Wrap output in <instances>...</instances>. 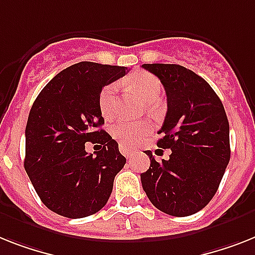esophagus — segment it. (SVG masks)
Returning <instances> with one entry per match:
<instances>
[{
  "label": "esophagus",
  "instance_id": "1",
  "mask_svg": "<svg viewBox=\"0 0 255 255\" xmlns=\"http://www.w3.org/2000/svg\"><path fill=\"white\" fill-rule=\"evenodd\" d=\"M119 148H120V152L123 153L124 156H126V157H131L132 155L135 153V151L131 150V148H130L128 144H124V143H120Z\"/></svg>",
  "mask_w": 255,
  "mask_h": 255
}]
</instances>
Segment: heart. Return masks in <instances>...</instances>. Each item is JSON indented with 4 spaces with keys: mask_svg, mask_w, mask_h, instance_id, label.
Returning <instances> with one entry per match:
<instances>
[{
    "mask_svg": "<svg viewBox=\"0 0 255 255\" xmlns=\"http://www.w3.org/2000/svg\"><path fill=\"white\" fill-rule=\"evenodd\" d=\"M129 83L138 92L140 98L147 102V109L150 112H155V109H156L155 102L163 94V86H161L160 81L150 73L139 71L129 78ZM117 92H119V85L111 83V85L105 86L99 95V108L105 119H112L117 113V108H119ZM148 131H150V125L147 123H142V121L134 123V121H128V120H119L111 128L113 138H116L120 143L128 144V146L136 144L143 136L148 134Z\"/></svg>",
    "mask_w": 255,
    "mask_h": 255,
    "instance_id": "1",
    "label": "heart"
}]
</instances>
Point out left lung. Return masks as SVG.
Segmentation results:
<instances>
[{"instance_id":"left-lung-1","label":"left lung","mask_w":255,"mask_h":255,"mask_svg":"<svg viewBox=\"0 0 255 255\" xmlns=\"http://www.w3.org/2000/svg\"><path fill=\"white\" fill-rule=\"evenodd\" d=\"M160 79L168 111L157 147L170 148L140 174L143 190L155 207L172 216L198 212L218 191L231 159L229 124L222 100L203 78L181 65L143 64Z\"/></svg>"}]
</instances>
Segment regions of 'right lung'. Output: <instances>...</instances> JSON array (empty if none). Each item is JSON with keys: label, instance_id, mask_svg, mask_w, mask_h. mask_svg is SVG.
<instances>
[{"label": "right lung", "instance_id": "add662e5", "mask_svg": "<svg viewBox=\"0 0 255 255\" xmlns=\"http://www.w3.org/2000/svg\"><path fill=\"white\" fill-rule=\"evenodd\" d=\"M128 73L124 66L83 61L56 75L37 95L26 126L24 169L41 202L70 219L86 218L108 202L126 163L104 130L99 95ZM98 139L103 148L85 152Z\"/></svg>", "mask_w": 255, "mask_h": 255}]
</instances>
